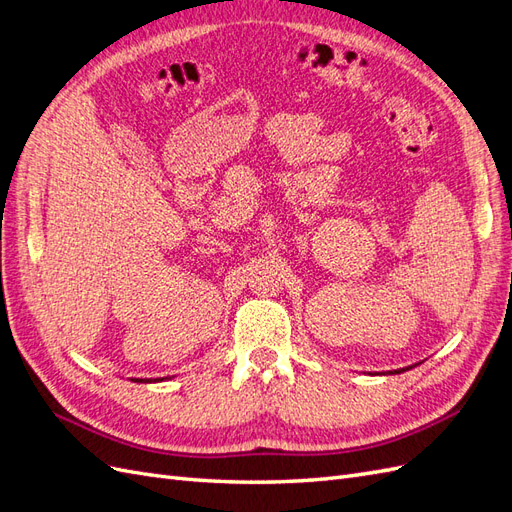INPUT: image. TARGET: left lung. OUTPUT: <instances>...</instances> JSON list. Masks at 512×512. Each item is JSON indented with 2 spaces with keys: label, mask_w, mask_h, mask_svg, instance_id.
<instances>
[{
  "label": "left lung",
  "mask_w": 512,
  "mask_h": 512,
  "mask_svg": "<svg viewBox=\"0 0 512 512\" xmlns=\"http://www.w3.org/2000/svg\"><path fill=\"white\" fill-rule=\"evenodd\" d=\"M408 367H404V369H395V371H391V374H401V371H406Z\"/></svg>",
  "instance_id": "1"
}]
</instances>
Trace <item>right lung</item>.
Listing matches in <instances>:
<instances>
[{"mask_svg": "<svg viewBox=\"0 0 512 512\" xmlns=\"http://www.w3.org/2000/svg\"><path fill=\"white\" fill-rule=\"evenodd\" d=\"M173 378H175V376H173ZM130 380H132V382H145V384H147V382H162V380H168V376H166V378H153V380H151V378H130Z\"/></svg>", "mask_w": 512, "mask_h": 512, "instance_id": "add662e5", "label": "right lung"}]
</instances>
